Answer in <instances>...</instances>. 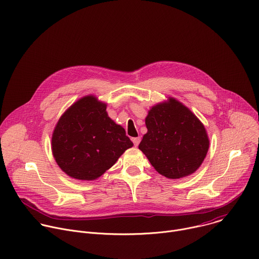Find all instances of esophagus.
Segmentation results:
<instances>
[{
    "label": "esophagus",
    "mask_w": 259,
    "mask_h": 259,
    "mask_svg": "<svg viewBox=\"0 0 259 259\" xmlns=\"http://www.w3.org/2000/svg\"><path fill=\"white\" fill-rule=\"evenodd\" d=\"M140 140H141L140 137H134V138H132V141H133V143H134L135 146H137V145L140 143Z\"/></svg>",
    "instance_id": "1"
}]
</instances>
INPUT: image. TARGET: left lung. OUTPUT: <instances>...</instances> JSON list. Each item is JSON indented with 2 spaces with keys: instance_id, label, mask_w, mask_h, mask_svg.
I'll list each match as a JSON object with an SVG mask.
<instances>
[{
  "instance_id": "8db88e82",
  "label": "left lung",
  "mask_w": 259,
  "mask_h": 259,
  "mask_svg": "<svg viewBox=\"0 0 259 259\" xmlns=\"http://www.w3.org/2000/svg\"><path fill=\"white\" fill-rule=\"evenodd\" d=\"M145 125L147 133L138 147L160 174L176 179L201 166L209 139L204 125L187 106L169 98L152 107Z\"/></svg>"
}]
</instances>
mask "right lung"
<instances>
[{
	"mask_svg": "<svg viewBox=\"0 0 259 259\" xmlns=\"http://www.w3.org/2000/svg\"><path fill=\"white\" fill-rule=\"evenodd\" d=\"M105 109V103L86 96L72 104L58 121L52 152L68 176L96 179L133 145L125 129L110 120Z\"/></svg>",
	"mask_w": 259,
	"mask_h": 259,
	"instance_id": "add662e5",
	"label": "right lung"
}]
</instances>
